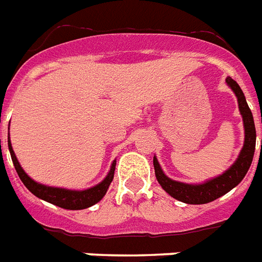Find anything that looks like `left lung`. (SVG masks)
I'll return each mask as SVG.
<instances>
[{
	"mask_svg": "<svg viewBox=\"0 0 262 262\" xmlns=\"http://www.w3.org/2000/svg\"><path fill=\"white\" fill-rule=\"evenodd\" d=\"M226 82L237 95L238 106H239V112L242 114L244 126H245V144H244V148H242L234 164L231 165L225 173H222L218 178L208 180L203 184H186V183L175 182V180L167 178L164 172L161 171L160 164H159L156 157H153V165H155L157 182L160 183V186L172 198H175L183 203L203 205V203L215 201L230 190H233L235 186H238L241 180L245 178L246 172L249 171L250 164H252L254 149H256V127H254L253 114L249 109L245 95L242 93L241 87L238 86V83L234 79H231L230 76L227 78Z\"/></svg>",
	"mask_w": 262,
	"mask_h": 262,
	"instance_id": "8db88e82",
	"label": "left lung"
}]
</instances>
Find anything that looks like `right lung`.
Here are the masks:
<instances>
[{"label": "right lung", "mask_w": 262, "mask_h": 262, "mask_svg": "<svg viewBox=\"0 0 262 262\" xmlns=\"http://www.w3.org/2000/svg\"><path fill=\"white\" fill-rule=\"evenodd\" d=\"M8 145H9L10 156H12V161H13V165L16 168L17 175L21 179V182L24 183V186L37 198H40L42 201L50 202V203H52L55 206H59L61 208H67V210H83V208H87L90 207V206L95 205V203L101 201L102 198L105 196L106 191H107L110 183H112L113 178H114L116 161H113L110 172L107 173L105 180L99 183V184H97L95 187H93V188H89V190L72 191L66 190V188H55V187L42 186V184L36 183L35 180H32L25 173L24 169L21 168L9 140H8Z\"/></svg>", "instance_id": "right-lung-1"}]
</instances>
